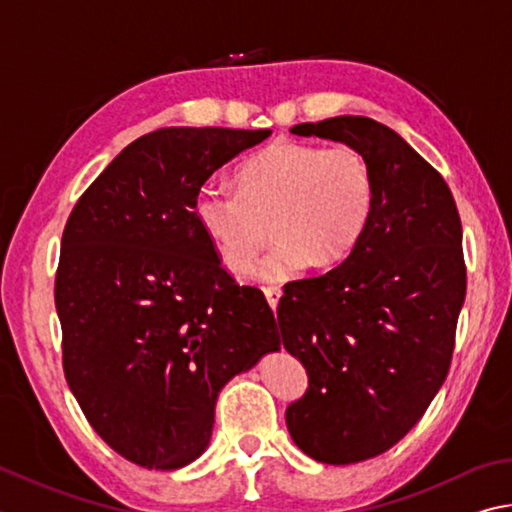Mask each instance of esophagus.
<instances>
[{
    "mask_svg": "<svg viewBox=\"0 0 512 512\" xmlns=\"http://www.w3.org/2000/svg\"><path fill=\"white\" fill-rule=\"evenodd\" d=\"M264 295H266V300H268V306H271V309L275 311V309H277V304H280L282 288H277V286H266V288H264Z\"/></svg>",
    "mask_w": 512,
    "mask_h": 512,
    "instance_id": "34e87169",
    "label": "esophagus"
}]
</instances>
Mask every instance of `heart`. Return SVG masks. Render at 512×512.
I'll return each instance as SVG.
<instances>
[{
  "instance_id": "heart-1",
  "label": "heart",
  "mask_w": 512,
  "mask_h": 512,
  "mask_svg": "<svg viewBox=\"0 0 512 512\" xmlns=\"http://www.w3.org/2000/svg\"><path fill=\"white\" fill-rule=\"evenodd\" d=\"M237 189L203 183L194 219L230 271L255 264L271 224L277 241L257 266L262 282H284L313 262L345 259L374 215L376 179L356 147L275 141L237 172Z\"/></svg>"
}]
</instances>
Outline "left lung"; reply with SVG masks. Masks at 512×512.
Wrapping results in <instances>:
<instances>
[{
    "label": "left lung",
    "mask_w": 512,
    "mask_h": 512,
    "mask_svg": "<svg viewBox=\"0 0 512 512\" xmlns=\"http://www.w3.org/2000/svg\"><path fill=\"white\" fill-rule=\"evenodd\" d=\"M365 154L376 206L345 262L284 291L277 327L309 376L288 405L297 448L329 466L387 452L421 421L448 376L466 300L457 203L394 129L365 116L291 127Z\"/></svg>",
    "instance_id": "left-lung-1"
}]
</instances>
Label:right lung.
<instances>
[{"label":"right lung","mask_w":512,"mask_h":512,"mask_svg":"<svg viewBox=\"0 0 512 512\" xmlns=\"http://www.w3.org/2000/svg\"><path fill=\"white\" fill-rule=\"evenodd\" d=\"M271 129L165 127L89 185L62 235L55 309L64 376L120 457L176 470L206 452L217 396L280 349L266 297L239 286L194 219V194Z\"/></svg>","instance_id":"obj_1"}]
</instances>
